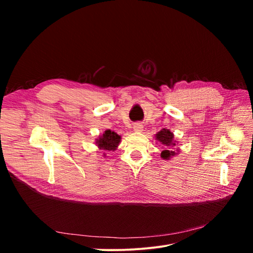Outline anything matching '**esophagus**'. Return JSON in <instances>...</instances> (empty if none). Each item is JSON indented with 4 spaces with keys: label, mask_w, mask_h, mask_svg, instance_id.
<instances>
[{
    "label": "esophagus",
    "mask_w": 253,
    "mask_h": 253,
    "mask_svg": "<svg viewBox=\"0 0 253 253\" xmlns=\"http://www.w3.org/2000/svg\"><path fill=\"white\" fill-rule=\"evenodd\" d=\"M133 128L135 129V131H142L143 126L140 124V122H136V124H134V126H133Z\"/></svg>",
    "instance_id": "1"
}]
</instances>
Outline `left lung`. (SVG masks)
<instances>
[{"label": "left lung", "instance_id": "1", "mask_svg": "<svg viewBox=\"0 0 253 253\" xmlns=\"http://www.w3.org/2000/svg\"><path fill=\"white\" fill-rule=\"evenodd\" d=\"M156 139L159 140L163 144L166 145H170V144H175L173 143V134L169 131V129L164 128L163 131H160L157 135H156ZM176 153L174 151H170V150H165L162 152V157L164 159H169L170 156L175 155Z\"/></svg>", "mask_w": 253, "mask_h": 253}]
</instances>
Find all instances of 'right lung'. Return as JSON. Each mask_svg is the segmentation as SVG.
Listing matches in <instances>:
<instances>
[{
  "label": "right lung",
  "instance_id": "add662e5",
  "mask_svg": "<svg viewBox=\"0 0 253 253\" xmlns=\"http://www.w3.org/2000/svg\"><path fill=\"white\" fill-rule=\"evenodd\" d=\"M120 136L115 132H112L111 129L105 131L104 134L100 137V139H97L98 147L106 151H114L116 150L117 145L120 142Z\"/></svg>",
  "mask_w": 253,
  "mask_h": 253
}]
</instances>
